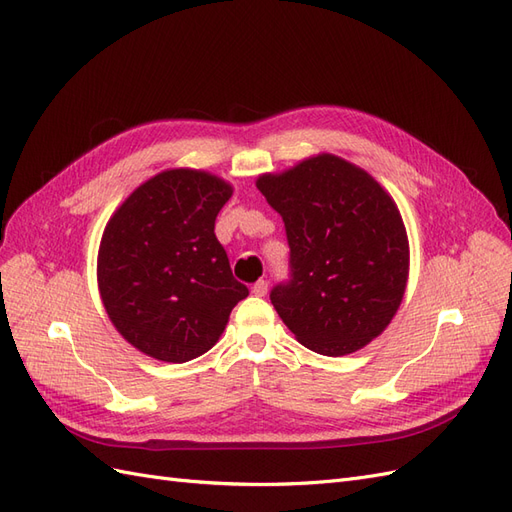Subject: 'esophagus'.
<instances>
[{"label": "esophagus", "instance_id": "34e87169", "mask_svg": "<svg viewBox=\"0 0 512 512\" xmlns=\"http://www.w3.org/2000/svg\"><path fill=\"white\" fill-rule=\"evenodd\" d=\"M267 290H269V284H267L265 280H258V282L252 286V292L256 294V297H265Z\"/></svg>", "mask_w": 512, "mask_h": 512}]
</instances>
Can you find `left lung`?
<instances>
[{
	"label": "left lung",
	"instance_id": "obj_1",
	"mask_svg": "<svg viewBox=\"0 0 512 512\" xmlns=\"http://www.w3.org/2000/svg\"><path fill=\"white\" fill-rule=\"evenodd\" d=\"M256 188L282 215L290 282L271 303L305 348L344 356L376 339L404 299L410 245L391 194L333 153L265 173Z\"/></svg>",
	"mask_w": 512,
	"mask_h": 512
}]
</instances>
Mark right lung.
<instances>
[{
	"label": "right lung",
	"mask_w": 512,
	"mask_h": 512,
	"mask_svg": "<svg viewBox=\"0 0 512 512\" xmlns=\"http://www.w3.org/2000/svg\"><path fill=\"white\" fill-rule=\"evenodd\" d=\"M232 185L168 168L123 200L98 250L100 299L119 335L164 363L205 354L250 290L232 277L215 218Z\"/></svg>",
	"instance_id": "obj_1"
}]
</instances>
